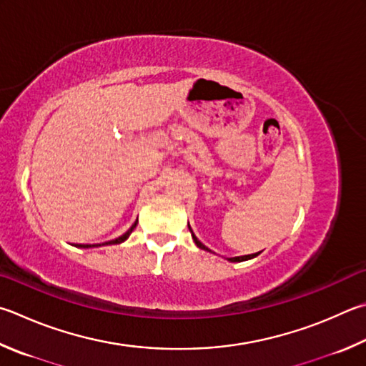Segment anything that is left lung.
<instances>
[{
	"instance_id": "left-lung-1",
	"label": "left lung",
	"mask_w": 366,
	"mask_h": 366,
	"mask_svg": "<svg viewBox=\"0 0 366 366\" xmlns=\"http://www.w3.org/2000/svg\"><path fill=\"white\" fill-rule=\"evenodd\" d=\"M189 229H190V227H189ZM190 232H192V229H190ZM192 238H194V242H195V244H197L198 248H202V249H204V251H209L208 248L204 247V244H203L200 240H198V238L195 237L194 232H192ZM259 252H261V251H259ZM259 252H256V254H248V256H237V257H229V261H230V262H242V261H248V259L256 257V256L259 254Z\"/></svg>"
}]
</instances>
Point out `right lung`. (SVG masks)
Returning <instances> with one entry per match:
<instances>
[{"label": "right lung", "instance_id": "1", "mask_svg": "<svg viewBox=\"0 0 366 366\" xmlns=\"http://www.w3.org/2000/svg\"><path fill=\"white\" fill-rule=\"evenodd\" d=\"M137 225V221L131 225V227L128 229V232H124V234L122 235V237H118V238H115V240H110V242H105V243H102V244H118V243H123L126 238H128L129 235H131V232L134 230V227ZM79 247L81 248H92V247H101V244H79Z\"/></svg>", "mask_w": 366, "mask_h": 366}]
</instances>
